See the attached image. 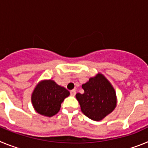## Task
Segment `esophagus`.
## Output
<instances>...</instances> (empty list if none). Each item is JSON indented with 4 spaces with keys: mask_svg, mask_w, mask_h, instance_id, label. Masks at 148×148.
Wrapping results in <instances>:
<instances>
[{
    "mask_svg": "<svg viewBox=\"0 0 148 148\" xmlns=\"http://www.w3.org/2000/svg\"><path fill=\"white\" fill-rule=\"evenodd\" d=\"M75 90H72L71 91H70V95H72V96H75Z\"/></svg>",
    "mask_w": 148,
    "mask_h": 148,
    "instance_id": "34e87169",
    "label": "esophagus"
}]
</instances>
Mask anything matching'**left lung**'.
Returning <instances> with one entry per match:
<instances>
[{
  "label": "left lung",
  "instance_id": "left-lung-1",
  "mask_svg": "<svg viewBox=\"0 0 148 148\" xmlns=\"http://www.w3.org/2000/svg\"><path fill=\"white\" fill-rule=\"evenodd\" d=\"M84 92L77 93L82 112L90 119L101 121L114 110L117 104L116 90L101 73L89 78L82 84Z\"/></svg>",
  "mask_w": 148,
  "mask_h": 148
}]
</instances>
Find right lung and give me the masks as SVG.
<instances>
[{
	"label": "right lung",
	"mask_w": 148,
	"mask_h": 148,
	"mask_svg": "<svg viewBox=\"0 0 148 148\" xmlns=\"http://www.w3.org/2000/svg\"><path fill=\"white\" fill-rule=\"evenodd\" d=\"M70 95V92L53 80H42L35 86L31 96L35 110L47 117L58 113L61 103Z\"/></svg>",
	"instance_id": "obj_1"
}]
</instances>
